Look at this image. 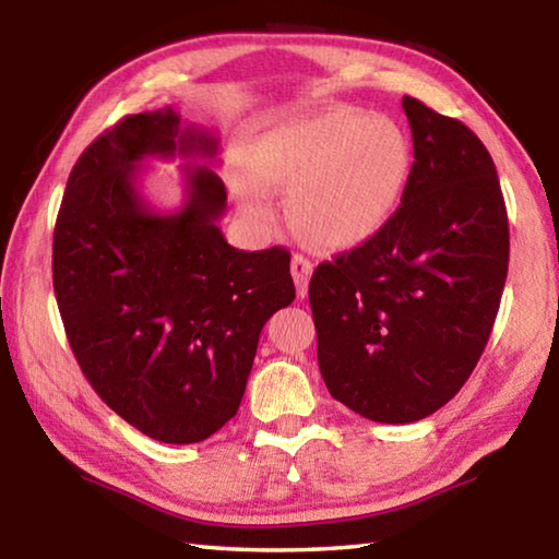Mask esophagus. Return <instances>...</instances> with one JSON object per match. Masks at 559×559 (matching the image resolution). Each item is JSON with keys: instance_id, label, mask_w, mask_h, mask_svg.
Returning <instances> with one entry per match:
<instances>
[{"instance_id": "1", "label": "esophagus", "mask_w": 559, "mask_h": 559, "mask_svg": "<svg viewBox=\"0 0 559 559\" xmlns=\"http://www.w3.org/2000/svg\"><path fill=\"white\" fill-rule=\"evenodd\" d=\"M290 273H293V281H296L298 298H306L308 296L310 276H313V263H310V259L302 257V253H293Z\"/></svg>"}]
</instances>
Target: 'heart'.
Listing matches in <instances>:
<instances>
[{
    "label": "heart",
    "instance_id": "1",
    "mask_svg": "<svg viewBox=\"0 0 559 559\" xmlns=\"http://www.w3.org/2000/svg\"><path fill=\"white\" fill-rule=\"evenodd\" d=\"M409 140L390 118L330 110L261 140L251 177L234 185L239 210L271 222L266 192L288 194L296 229L328 249H353L384 229L409 177Z\"/></svg>",
    "mask_w": 559,
    "mask_h": 559
}]
</instances>
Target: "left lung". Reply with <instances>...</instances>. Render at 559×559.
I'll return each instance as SVG.
<instances>
[{"instance_id": "1", "label": "left lung", "mask_w": 559, "mask_h": 559, "mask_svg": "<svg viewBox=\"0 0 559 559\" xmlns=\"http://www.w3.org/2000/svg\"><path fill=\"white\" fill-rule=\"evenodd\" d=\"M414 163L380 234L313 271L308 298L328 392L380 424L441 409L493 330L508 276V214L486 145L404 96Z\"/></svg>"}]
</instances>
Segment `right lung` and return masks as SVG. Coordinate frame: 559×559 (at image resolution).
I'll return each instance as SVG.
<instances>
[{"instance_id": "1", "label": "right lung", "mask_w": 559, "mask_h": 559, "mask_svg": "<svg viewBox=\"0 0 559 559\" xmlns=\"http://www.w3.org/2000/svg\"><path fill=\"white\" fill-rule=\"evenodd\" d=\"M219 140L175 108L122 118L73 165L53 231V293L75 359L112 412L163 443L210 439L239 409L259 335L296 298L290 253L239 251L219 219ZM188 159L186 202L139 192L147 158Z\"/></svg>"}]
</instances>
